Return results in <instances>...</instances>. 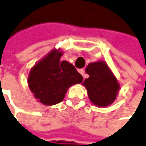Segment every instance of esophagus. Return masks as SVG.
<instances>
[{
    "label": "esophagus",
    "instance_id": "34e87169",
    "mask_svg": "<svg viewBox=\"0 0 146 146\" xmlns=\"http://www.w3.org/2000/svg\"><path fill=\"white\" fill-rule=\"evenodd\" d=\"M78 72H79V73H80L82 76H84V78H85V77H84V73H85L84 69H79V70H78Z\"/></svg>",
    "mask_w": 146,
    "mask_h": 146
}]
</instances>
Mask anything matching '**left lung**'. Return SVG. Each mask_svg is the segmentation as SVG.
<instances>
[{
	"label": "left lung",
	"mask_w": 146,
	"mask_h": 146,
	"mask_svg": "<svg viewBox=\"0 0 146 146\" xmlns=\"http://www.w3.org/2000/svg\"><path fill=\"white\" fill-rule=\"evenodd\" d=\"M88 78L84 80L88 99L95 106L105 108L116 100L120 85L104 61L90 62L85 69Z\"/></svg>",
	"instance_id": "left-lung-1"
}]
</instances>
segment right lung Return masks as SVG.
Instances as JSON below:
<instances>
[{"label": "right lung", "instance_id": "right-lung-1", "mask_svg": "<svg viewBox=\"0 0 146 146\" xmlns=\"http://www.w3.org/2000/svg\"><path fill=\"white\" fill-rule=\"evenodd\" d=\"M63 52L52 49L31 68L27 84L35 99L52 106L62 102L69 87L83 82V76L72 63L61 61Z\"/></svg>", "mask_w": 146, "mask_h": 146}]
</instances>
